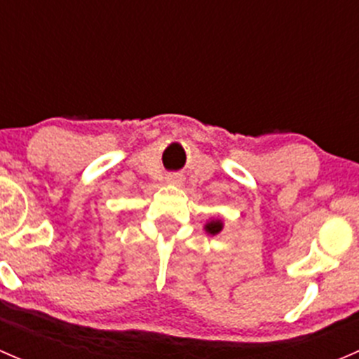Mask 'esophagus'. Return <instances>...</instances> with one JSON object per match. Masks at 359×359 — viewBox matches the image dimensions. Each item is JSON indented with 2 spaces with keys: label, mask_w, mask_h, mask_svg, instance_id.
Here are the masks:
<instances>
[{
  "label": "esophagus",
  "mask_w": 359,
  "mask_h": 359,
  "mask_svg": "<svg viewBox=\"0 0 359 359\" xmlns=\"http://www.w3.org/2000/svg\"><path fill=\"white\" fill-rule=\"evenodd\" d=\"M182 175H179V173H168L166 175V182L168 184H182Z\"/></svg>",
  "instance_id": "obj_1"
}]
</instances>
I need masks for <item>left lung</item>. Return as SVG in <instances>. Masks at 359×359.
I'll list each match as a JSON object with an SVG mask.
<instances>
[{
	"mask_svg": "<svg viewBox=\"0 0 359 359\" xmlns=\"http://www.w3.org/2000/svg\"><path fill=\"white\" fill-rule=\"evenodd\" d=\"M222 229H224V222H222V220H219V219H212V220H208V222L205 224V231L208 234H212V236L219 234Z\"/></svg>",
	"mask_w": 359,
	"mask_h": 359,
	"instance_id": "obj_1",
	"label": "left lung"
}]
</instances>
